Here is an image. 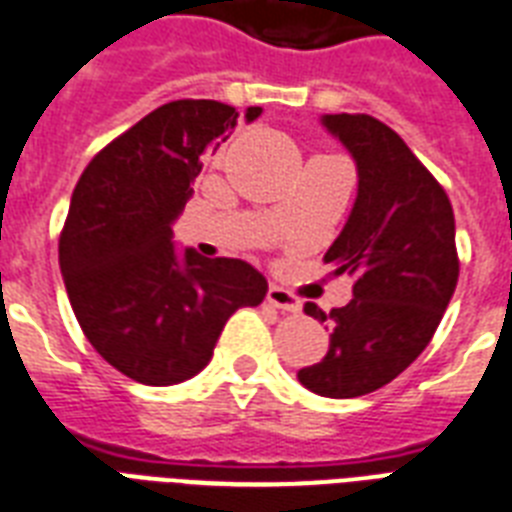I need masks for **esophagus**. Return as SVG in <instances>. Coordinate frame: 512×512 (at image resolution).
<instances>
[{"label":"esophagus","instance_id":"1","mask_svg":"<svg viewBox=\"0 0 512 512\" xmlns=\"http://www.w3.org/2000/svg\"><path fill=\"white\" fill-rule=\"evenodd\" d=\"M267 301L272 304V307H277V310H283V312H299L301 310V301L296 299L291 291L280 288V285H269Z\"/></svg>","mask_w":512,"mask_h":512}]
</instances>
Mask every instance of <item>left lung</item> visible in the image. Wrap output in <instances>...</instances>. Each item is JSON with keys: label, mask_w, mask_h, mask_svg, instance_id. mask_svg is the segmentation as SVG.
Returning <instances> with one entry per match:
<instances>
[{"label": "left lung", "mask_w": 512, "mask_h": 512, "mask_svg": "<svg viewBox=\"0 0 512 512\" xmlns=\"http://www.w3.org/2000/svg\"><path fill=\"white\" fill-rule=\"evenodd\" d=\"M323 125L358 165V197L342 235L323 256L352 275V299L323 312L331 344L299 382L323 398H358L392 382L422 355L459 277L454 211L406 141L368 114H326Z\"/></svg>", "instance_id": "1"}]
</instances>
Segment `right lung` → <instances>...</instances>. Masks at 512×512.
<instances>
[{"mask_svg": "<svg viewBox=\"0 0 512 512\" xmlns=\"http://www.w3.org/2000/svg\"><path fill=\"white\" fill-rule=\"evenodd\" d=\"M259 114L251 106L245 120ZM237 117L221 101H170L104 146L74 186L58 240L71 310L95 352L133 382L168 387L200 374L227 320L267 296L248 261L178 256L170 229L202 157Z\"/></svg>", "mask_w": 512, "mask_h": 512, "instance_id": "add662e5", "label": "right lung"}]
</instances>
